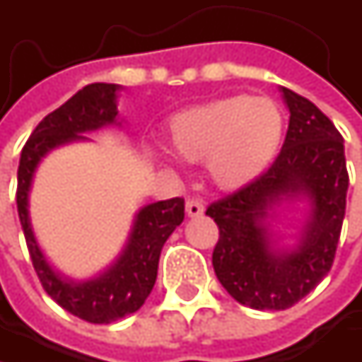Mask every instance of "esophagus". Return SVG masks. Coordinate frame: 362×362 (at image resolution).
Masks as SVG:
<instances>
[{
    "mask_svg": "<svg viewBox=\"0 0 362 362\" xmlns=\"http://www.w3.org/2000/svg\"><path fill=\"white\" fill-rule=\"evenodd\" d=\"M203 211H205V205L199 199H188L186 201V214L190 218H199V216H203Z\"/></svg>",
    "mask_w": 362,
    "mask_h": 362,
    "instance_id": "1",
    "label": "esophagus"
}]
</instances>
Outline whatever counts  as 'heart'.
Here are the masks:
<instances>
[{
  "label": "heart",
  "mask_w": 362,
  "mask_h": 362,
  "mask_svg": "<svg viewBox=\"0 0 362 362\" xmlns=\"http://www.w3.org/2000/svg\"><path fill=\"white\" fill-rule=\"evenodd\" d=\"M283 112L264 96L233 94L176 112L170 121L174 153L205 161L207 176L224 190L257 180L281 146Z\"/></svg>",
  "instance_id": "b5f03b06"
}]
</instances>
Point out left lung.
Returning <instances> with one entry per match:
<instances>
[{
	"instance_id": "obj_1",
	"label": "left lung",
	"mask_w": 362,
	"mask_h": 362,
	"mask_svg": "<svg viewBox=\"0 0 362 362\" xmlns=\"http://www.w3.org/2000/svg\"><path fill=\"white\" fill-rule=\"evenodd\" d=\"M289 127L274 163L252 184L211 203L220 228L211 264L222 287L243 306L285 310L331 270L346 214L344 138L308 98L281 88ZM304 196L311 214L293 250L272 241L267 218L283 200Z\"/></svg>"
}]
</instances>
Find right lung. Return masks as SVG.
I'll use <instances>...</instances> for the list:
<instances>
[{"instance_id": "right-lung-1", "label": "right lung", "mask_w": 362, "mask_h": 362, "mask_svg": "<svg viewBox=\"0 0 362 362\" xmlns=\"http://www.w3.org/2000/svg\"><path fill=\"white\" fill-rule=\"evenodd\" d=\"M115 83H90L69 98L60 109L45 115L21 153L16 205L27 247L45 293L66 313L88 323H112L136 313L157 281L159 255L170 235L184 220V199L157 201L136 214L132 235L117 262L90 281H69L52 270L37 245L29 218V190L39 161L56 146L86 140V132L117 123Z\"/></svg>"}]
</instances>
